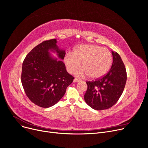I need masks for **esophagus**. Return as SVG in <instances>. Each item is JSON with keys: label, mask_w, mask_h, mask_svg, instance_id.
Returning <instances> with one entry per match:
<instances>
[{"label": "esophagus", "mask_w": 148, "mask_h": 148, "mask_svg": "<svg viewBox=\"0 0 148 148\" xmlns=\"http://www.w3.org/2000/svg\"><path fill=\"white\" fill-rule=\"evenodd\" d=\"M79 81H80V80L77 79V78H75V79H73V82H79Z\"/></svg>", "instance_id": "esophagus-1"}]
</instances>
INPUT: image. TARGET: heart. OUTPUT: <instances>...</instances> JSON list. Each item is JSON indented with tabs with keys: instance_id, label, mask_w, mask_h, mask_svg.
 Masks as SVG:
<instances>
[{
	"instance_id": "b5f03b06",
	"label": "heart",
	"mask_w": 148,
	"mask_h": 148,
	"mask_svg": "<svg viewBox=\"0 0 148 148\" xmlns=\"http://www.w3.org/2000/svg\"><path fill=\"white\" fill-rule=\"evenodd\" d=\"M112 55L108 49L91 44L75 47L73 54L67 53L64 62L67 71L74 72L81 63L83 70L76 72L78 76L87 75L91 79H99L110 70L112 64Z\"/></svg>"
}]
</instances>
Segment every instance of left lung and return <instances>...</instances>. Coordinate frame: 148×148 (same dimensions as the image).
<instances>
[{"instance_id":"obj_1","label":"left lung","mask_w":148,"mask_h":148,"mask_svg":"<svg viewBox=\"0 0 148 148\" xmlns=\"http://www.w3.org/2000/svg\"><path fill=\"white\" fill-rule=\"evenodd\" d=\"M113 63L109 72L92 82H86L84 100L91 108L101 110L114 106L122 94L127 81V72L120 56L112 51Z\"/></svg>"}]
</instances>
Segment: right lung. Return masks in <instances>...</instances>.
Instances as JSON below:
<instances>
[{
	"label": "right lung",
	"instance_id": "1",
	"mask_svg": "<svg viewBox=\"0 0 148 148\" xmlns=\"http://www.w3.org/2000/svg\"><path fill=\"white\" fill-rule=\"evenodd\" d=\"M57 43L56 39L40 43L25 57L22 66L21 77L24 91L31 101L42 108L56 105L74 79L66 71L62 61L65 50ZM51 51L56 53L60 60Z\"/></svg>",
	"mask_w": 148,
	"mask_h": 148
}]
</instances>
